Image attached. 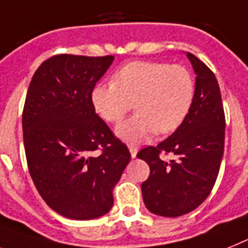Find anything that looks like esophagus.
<instances>
[{
  "label": "esophagus",
  "mask_w": 248,
  "mask_h": 248,
  "mask_svg": "<svg viewBox=\"0 0 248 248\" xmlns=\"http://www.w3.org/2000/svg\"><path fill=\"white\" fill-rule=\"evenodd\" d=\"M128 149H130L131 156H132V157H136V154H137V147L135 146V145H130V146H128Z\"/></svg>",
  "instance_id": "1"
}]
</instances>
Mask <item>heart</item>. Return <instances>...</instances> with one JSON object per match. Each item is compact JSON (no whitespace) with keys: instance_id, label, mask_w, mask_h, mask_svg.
<instances>
[{"instance_id":"1","label":"heart","mask_w":248,"mask_h":248,"mask_svg":"<svg viewBox=\"0 0 248 248\" xmlns=\"http://www.w3.org/2000/svg\"><path fill=\"white\" fill-rule=\"evenodd\" d=\"M195 84L186 68L154 62L122 66L113 82L93 88L92 103L107 122L117 124L135 103L137 113L124 121L116 134L128 143L146 141L156 131L171 134L183 124L194 101Z\"/></svg>"}]
</instances>
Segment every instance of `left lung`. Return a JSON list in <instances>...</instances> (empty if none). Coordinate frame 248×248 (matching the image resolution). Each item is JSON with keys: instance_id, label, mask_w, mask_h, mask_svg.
Segmentation results:
<instances>
[{"instance_id": "1", "label": "left lung", "mask_w": 248, "mask_h": 248, "mask_svg": "<svg viewBox=\"0 0 248 248\" xmlns=\"http://www.w3.org/2000/svg\"><path fill=\"white\" fill-rule=\"evenodd\" d=\"M197 74L194 101L179 128L157 146L137 153L150 166L141 184L145 205L151 213L179 217L194 211L211 194L224 151L223 103L217 78L202 60L186 54ZM176 156L170 163L159 155Z\"/></svg>"}]
</instances>
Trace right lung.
Wrapping results in <instances>:
<instances>
[{"mask_svg":"<svg viewBox=\"0 0 248 248\" xmlns=\"http://www.w3.org/2000/svg\"><path fill=\"white\" fill-rule=\"evenodd\" d=\"M112 62V55H53L37 68L25 99L29 172L46 204L70 219L108 213L114 186L131 160L130 150L92 103L95 83Z\"/></svg>","mask_w":248,"mask_h":248,"instance_id":"obj_1","label":"right lung"}]
</instances>
